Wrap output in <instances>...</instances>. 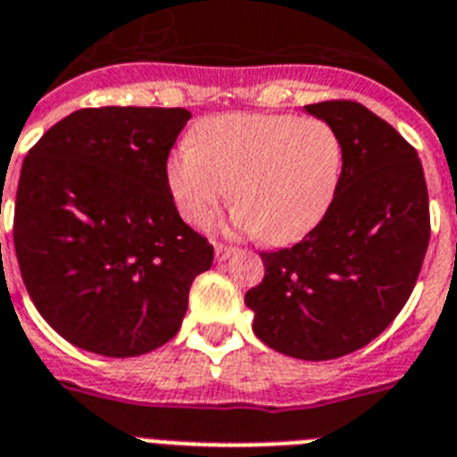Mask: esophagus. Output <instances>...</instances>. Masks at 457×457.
I'll use <instances>...</instances> for the list:
<instances>
[{
    "label": "esophagus",
    "instance_id": "34e87169",
    "mask_svg": "<svg viewBox=\"0 0 457 457\" xmlns=\"http://www.w3.org/2000/svg\"><path fill=\"white\" fill-rule=\"evenodd\" d=\"M233 254H236V247H231V245H221V243L214 245V256H217V261H226Z\"/></svg>",
    "mask_w": 457,
    "mask_h": 457
}]
</instances>
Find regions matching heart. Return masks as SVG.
Here are the masks:
<instances>
[{
    "mask_svg": "<svg viewBox=\"0 0 457 457\" xmlns=\"http://www.w3.org/2000/svg\"><path fill=\"white\" fill-rule=\"evenodd\" d=\"M342 163L340 136L319 117L224 115L198 124L194 143L170 154L166 178L189 224H210L233 187L237 231L288 245L328 212Z\"/></svg>",
    "mask_w": 457,
    "mask_h": 457,
    "instance_id": "1",
    "label": "heart"
}]
</instances>
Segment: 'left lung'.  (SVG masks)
<instances>
[{
	"instance_id": "1",
	"label": "left lung",
	"mask_w": 457,
	"mask_h": 457,
	"mask_svg": "<svg viewBox=\"0 0 457 457\" xmlns=\"http://www.w3.org/2000/svg\"><path fill=\"white\" fill-rule=\"evenodd\" d=\"M305 111L340 136V185L300 243L261 252L266 275L245 305L270 349L330 361L370 345L400 314L430 243V203L419 154L379 115L345 99Z\"/></svg>"
}]
</instances>
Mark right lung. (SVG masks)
<instances>
[{
  "label": "right lung",
  "instance_id": "1",
  "mask_svg": "<svg viewBox=\"0 0 457 457\" xmlns=\"http://www.w3.org/2000/svg\"><path fill=\"white\" fill-rule=\"evenodd\" d=\"M185 108L66 115L22 162L13 245L27 294L66 342L131 358L182 326L212 245L182 221L166 178Z\"/></svg>",
  "mask_w": 457,
  "mask_h": 457
}]
</instances>
